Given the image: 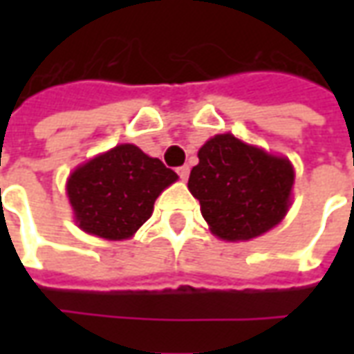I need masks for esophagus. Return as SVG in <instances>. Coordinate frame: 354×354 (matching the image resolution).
<instances>
[{
  "label": "esophagus",
  "instance_id": "obj_1",
  "mask_svg": "<svg viewBox=\"0 0 354 354\" xmlns=\"http://www.w3.org/2000/svg\"><path fill=\"white\" fill-rule=\"evenodd\" d=\"M178 176L182 178V180H187V176H189V167L187 165H184V167H180V169H176Z\"/></svg>",
  "mask_w": 354,
  "mask_h": 354
}]
</instances>
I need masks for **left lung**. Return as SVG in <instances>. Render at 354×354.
<instances>
[{
	"label": "left lung",
	"mask_w": 354,
	"mask_h": 354,
	"mask_svg": "<svg viewBox=\"0 0 354 354\" xmlns=\"http://www.w3.org/2000/svg\"><path fill=\"white\" fill-rule=\"evenodd\" d=\"M197 155L187 187L216 237L250 241L281 223L294 185L286 157L248 146L233 134H216Z\"/></svg>",
	"instance_id": "1"
}]
</instances>
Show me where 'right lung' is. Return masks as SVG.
<instances>
[{
	"label": "right lung",
	"mask_w": 354,
	"mask_h": 354,
	"mask_svg": "<svg viewBox=\"0 0 354 354\" xmlns=\"http://www.w3.org/2000/svg\"><path fill=\"white\" fill-rule=\"evenodd\" d=\"M178 180L174 170L134 144H121L73 170L66 192L81 230L108 241L131 239L155 199Z\"/></svg>",
	"instance_id": "obj_1"
}]
</instances>
